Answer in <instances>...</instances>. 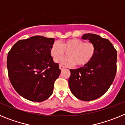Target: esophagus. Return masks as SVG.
Masks as SVG:
<instances>
[{"mask_svg":"<svg viewBox=\"0 0 125 125\" xmlns=\"http://www.w3.org/2000/svg\"><path fill=\"white\" fill-rule=\"evenodd\" d=\"M59 69H60L61 70H62V69H64L65 68H64V66H61V65H60V66H59Z\"/></svg>","mask_w":125,"mask_h":125,"instance_id":"esophagus-1","label":"esophagus"}]
</instances>
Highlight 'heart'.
Masks as SVG:
<instances>
[{
  "mask_svg": "<svg viewBox=\"0 0 125 125\" xmlns=\"http://www.w3.org/2000/svg\"><path fill=\"white\" fill-rule=\"evenodd\" d=\"M96 49L95 45L91 42H84L79 39L73 38L62 43L54 42L50 48V54L57 63L66 67L88 64L93 59ZM68 52V57L62 58Z\"/></svg>",
  "mask_w": 125,
  "mask_h": 125,
  "instance_id": "obj_1",
  "label": "heart"
}]
</instances>
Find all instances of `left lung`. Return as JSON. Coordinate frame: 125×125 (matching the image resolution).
Listing matches in <instances>:
<instances>
[{
  "mask_svg": "<svg viewBox=\"0 0 125 125\" xmlns=\"http://www.w3.org/2000/svg\"><path fill=\"white\" fill-rule=\"evenodd\" d=\"M82 39L93 43L96 52L88 64L70 69L68 83L75 97L92 101L103 95L112 84L116 73L117 53L110 41L96 34H86Z\"/></svg>",
  "mask_w": 125,
  "mask_h": 125,
  "instance_id": "obj_1",
  "label": "left lung"
}]
</instances>
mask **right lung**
Listing matches in <instances>:
<instances>
[{
  "label": "right lung",
  "instance_id": "obj_1",
  "mask_svg": "<svg viewBox=\"0 0 125 125\" xmlns=\"http://www.w3.org/2000/svg\"><path fill=\"white\" fill-rule=\"evenodd\" d=\"M54 39L35 36L15 43L9 52L7 66L10 81L19 94L34 102L47 100L59 77V64L50 48Z\"/></svg>",
  "mask_w": 125,
  "mask_h": 125
}]
</instances>
